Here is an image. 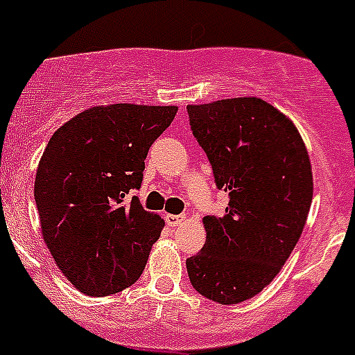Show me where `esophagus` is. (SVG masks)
I'll use <instances>...</instances> for the list:
<instances>
[{
  "label": "esophagus",
  "mask_w": 355,
  "mask_h": 355,
  "mask_svg": "<svg viewBox=\"0 0 355 355\" xmlns=\"http://www.w3.org/2000/svg\"><path fill=\"white\" fill-rule=\"evenodd\" d=\"M165 220H167V224L171 225V227H175V225L183 224L184 216L183 215H167L165 216Z\"/></svg>",
  "instance_id": "34e87169"
}]
</instances>
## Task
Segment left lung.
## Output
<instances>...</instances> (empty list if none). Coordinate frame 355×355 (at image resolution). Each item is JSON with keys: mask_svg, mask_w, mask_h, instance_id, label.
<instances>
[{"mask_svg": "<svg viewBox=\"0 0 355 355\" xmlns=\"http://www.w3.org/2000/svg\"><path fill=\"white\" fill-rule=\"evenodd\" d=\"M190 128L229 193L222 216H205L206 243L187 259L202 297L238 304L258 295L290 258L313 200L307 149L293 122L258 97L187 106Z\"/></svg>", "mask_w": 355, "mask_h": 355, "instance_id": "1", "label": "left lung"}]
</instances>
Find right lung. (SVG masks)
<instances>
[{
  "label": "right lung",
  "mask_w": 355,
  "mask_h": 355,
  "mask_svg": "<svg viewBox=\"0 0 355 355\" xmlns=\"http://www.w3.org/2000/svg\"><path fill=\"white\" fill-rule=\"evenodd\" d=\"M178 106H94L55 131L39 162L35 202L56 266L81 293L106 297L142 275L165 225L139 197L149 147Z\"/></svg>",
  "instance_id": "1"
}]
</instances>
